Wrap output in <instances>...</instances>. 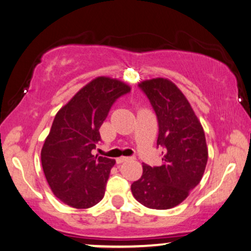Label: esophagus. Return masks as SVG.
Listing matches in <instances>:
<instances>
[{
  "mask_svg": "<svg viewBox=\"0 0 251 251\" xmlns=\"http://www.w3.org/2000/svg\"><path fill=\"white\" fill-rule=\"evenodd\" d=\"M132 157H127V156H123V157H118L117 158V163L118 164H120V163H123V162H126V161H128V160H131Z\"/></svg>",
  "mask_w": 251,
  "mask_h": 251,
  "instance_id": "esophagus-1",
  "label": "esophagus"
}]
</instances>
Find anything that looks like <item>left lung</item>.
<instances>
[{
	"label": "left lung",
	"instance_id": "8db88e82",
	"mask_svg": "<svg viewBox=\"0 0 251 251\" xmlns=\"http://www.w3.org/2000/svg\"><path fill=\"white\" fill-rule=\"evenodd\" d=\"M139 88L156 113V144L163 151L162 164L144 163L141 178L133 182L131 190L146 207L168 210L180 204L201 180L208 157L205 133L189 100L170 80L153 78Z\"/></svg>",
	"mask_w": 251,
	"mask_h": 251
}]
</instances>
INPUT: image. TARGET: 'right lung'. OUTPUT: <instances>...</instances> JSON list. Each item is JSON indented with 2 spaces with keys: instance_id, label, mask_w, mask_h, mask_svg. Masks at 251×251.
<instances>
[{
  "instance_id": "right-lung-1",
  "label": "right lung",
  "mask_w": 251,
  "mask_h": 251,
  "mask_svg": "<svg viewBox=\"0 0 251 251\" xmlns=\"http://www.w3.org/2000/svg\"><path fill=\"white\" fill-rule=\"evenodd\" d=\"M131 88L100 76L59 110L41 149V166L56 198L75 208L93 207L103 199L116 161L95 156L100 128L111 106Z\"/></svg>"
}]
</instances>
